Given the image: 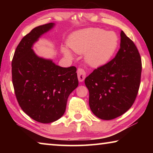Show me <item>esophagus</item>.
<instances>
[{
    "label": "esophagus",
    "mask_w": 153,
    "mask_h": 153,
    "mask_svg": "<svg viewBox=\"0 0 153 153\" xmlns=\"http://www.w3.org/2000/svg\"><path fill=\"white\" fill-rule=\"evenodd\" d=\"M77 78H78L79 82H82L86 78V71H84V69L82 68H79L77 69Z\"/></svg>",
    "instance_id": "obj_1"
}]
</instances>
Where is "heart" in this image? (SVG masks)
<instances>
[{
    "label": "heart",
    "mask_w": 153,
    "mask_h": 153,
    "mask_svg": "<svg viewBox=\"0 0 153 153\" xmlns=\"http://www.w3.org/2000/svg\"><path fill=\"white\" fill-rule=\"evenodd\" d=\"M119 38L116 33L100 28H88L74 33L69 40L68 45L78 54L86 53V61L92 67H100L107 63L118 47ZM62 53L67 57L72 54L68 49L63 48Z\"/></svg>",
    "instance_id": "1"
}]
</instances>
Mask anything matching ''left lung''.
I'll use <instances>...</instances> for the list:
<instances>
[{
  "label": "left lung",
  "mask_w": 153,
  "mask_h": 153,
  "mask_svg": "<svg viewBox=\"0 0 153 153\" xmlns=\"http://www.w3.org/2000/svg\"><path fill=\"white\" fill-rule=\"evenodd\" d=\"M120 48L113 59L96 69L85 79L89 105L97 117L111 120L120 117L134 102L140 83V53L123 31Z\"/></svg>",
  "instance_id": "obj_1"
}]
</instances>
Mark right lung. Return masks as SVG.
<instances>
[{"label":"right lung","instance_id":"obj_1","mask_svg":"<svg viewBox=\"0 0 153 153\" xmlns=\"http://www.w3.org/2000/svg\"><path fill=\"white\" fill-rule=\"evenodd\" d=\"M55 25L36 27L18 45L12 60V80L22 110L38 122L48 123L60 119L67 98L78 86L76 67H62L52 59L38 56L33 45Z\"/></svg>","mask_w":153,"mask_h":153}]
</instances>
